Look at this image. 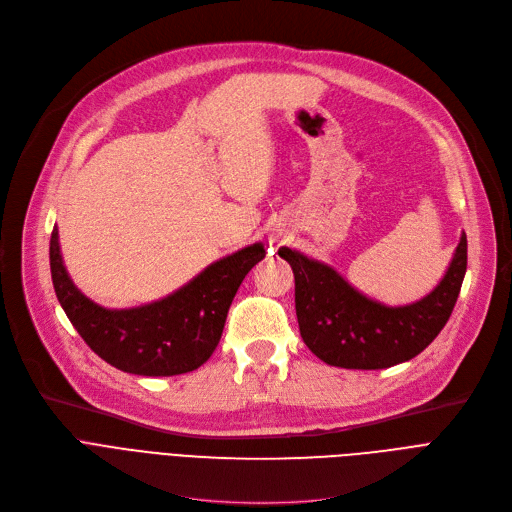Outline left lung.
Masks as SVG:
<instances>
[{"label":"left lung","mask_w":512,"mask_h":512,"mask_svg":"<svg viewBox=\"0 0 512 512\" xmlns=\"http://www.w3.org/2000/svg\"><path fill=\"white\" fill-rule=\"evenodd\" d=\"M278 255L292 267L299 330L309 351L334 367L386 369L417 357L446 326L467 272V236L463 232L442 282L407 307L363 297L330 265L288 247Z\"/></svg>","instance_id":"1"}]
</instances>
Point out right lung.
Listing matches in <instances>:
<instances>
[{
    "label": "right lung",
    "mask_w": 512,
    "mask_h": 512,
    "mask_svg": "<svg viewBox=\"0 0 512 512\" xmlns=\"http://www.w3.org/2000/svg\"><path fill=\"white\" fill-rule=\"evenodd\" d=\"M265 257L261 242L211 263L195 280L151 305L110 311L89 301L66 274L58 228L49 240L56 297L95 355L134 375H178L201 367L218 346L234 294Z\"/></svg>",
    "instance_id": "right-lung-1"
}]
</instances>
